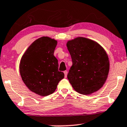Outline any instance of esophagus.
I'll return each mask as SVG.
<instances>
[{"label":"esophagus","instance_id":"obj_1","mask_svg":"<svg viewBox=\"0 0 127 127\" xmlns=\"http://www.w3.org/2000/svg\"><path fill=\"white\" fill-rule=\"evenodd\" d=\"M64 77L65 78L67 77V71H64Z\"/></svg>","mask_w":127,"mask_h":127}]
</instances>
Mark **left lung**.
Returning <instances> with one entry per match:
<instances>
[{
  "label": "left lung",
  "mask_w": 127,
  "mask_h": 127,
  "mask_svg": "<svg viewBox=\"0 0 127 127\" xmlns=\"http://www.w3.org/2000/svg\"><path fill=\"white\" fill-rule=\"evenodd\" d=\"M73 65L67 78L77 92L90 95L105 84L110 70L108 56L96 41L78 37L67 42Z\"/></svg>",
  "instance_id": "obj_1"
}]
</instances>
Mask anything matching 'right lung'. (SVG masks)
Masks as SVG:
<instances>
[{
    "label": "right lung",
    "instance_id": "obj_1",
    "mask_svg": "<svg viewBox=\"0 0 127 127\" xmlns=\"http://www.w3.org/2000/svg\"><path fill=\"white\" fill-rule=\"evenodd\" d=\"M57 41L43 36L33 41L21 58V77L30 91L45 97L53 93L59 81L64 77L58 70V60L54 52Z\"/></svg>",
    "mask_w": 127,
    "mask_h": 127
}]
</instances>
